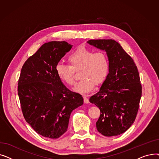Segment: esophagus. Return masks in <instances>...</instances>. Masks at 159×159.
I'll return each instance as SVG.
<instances>
[{"instance_id":"34e87169","label":"esophagus","mask_w":159,"mask_h":159,"mask_svg":"<svg viewBox=\"0 0 159 159\" xmlns=\"http://www.w3.org/2000/svg\"><path fill=\"white\" fill-rule=\"evenodd\" d=\"M83 98H84V102L86 104H88L89 102L88 98L86 97V95H83Z\"/></svg>"}]
</instances>
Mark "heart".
<instances>
[{
    "label": "heart",
    "mask_w": 159,
    "mask_h": 159,
    "mask_svg": "<svg viewBox=\"0 0 159 159\" xmlns=\"http://www.w3.org/2000/svg\"><path fill=\"white\" fill-rule=\"evenodd\" d=\"M69 65L58 63L56 66L57 74L62 82L68 86L75 83V71L80 70L82 79L74 87L77 93H86L106 79L109 71V61L104 52H94L93 50L80 46L68 57Z\"/></svg>",
    "instance_id": "obj_1"
}]
</instances>
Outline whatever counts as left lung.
Segmentation results:
<instances>
[{"label":"left lung","instance_id":"1","mask_svg":"<svg viewBox=\"0 0 159 159\" xmlns=\"http://www.w3.org/2000/svg\"><path fill=\"white\" fill-rule=\"evenodd\" d=\"M87 43L104 50L109 61V73L100 90L89 98L101 111L97 129L106 137L120 135L131 127L139 110L142 86L137 66L114 40H89Z\"/></svg>","mask_w":159,"mask_h":159}]
</instances>
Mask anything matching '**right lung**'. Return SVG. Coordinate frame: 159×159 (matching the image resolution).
<instances>
[{
    "instance_id": "add662e5",
    "label": "right lung",
    "mask_w": 159,
    "mask_h": 159,
    "mask_svg": "<svg viewBox=\"0 0 159 159\" xmlns=\"http://www.w3.org/2000/svg\"><path fill=\"white\" fill-rule=\"evenodd\" d=\"M72 46L66 41L45 43L28 58L21 70L18 95L24 117L44 137L62 135L71 112L84 102L81 95L63 84L55 70Z\"/></svg>"
}]
</instances>
